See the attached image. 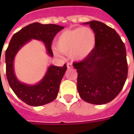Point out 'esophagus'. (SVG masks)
I'll return each mask as SVG.
<instances>
[{
  "instance_id": "1",
  "label": "esophagus",
  "mask_w": 134,
  "mask_h": 134,
  "mask_svg": "<svg viewBox=\"0 0 134 134\" xmlns=\"http://www.w3.org/2000/svg\"><path fill=\"white\" fill-rule=\"evenodd\" d=\"M67 67L68 69H70V68H72V63H70H70H67Z\"/></svg>"
}]
</instances>
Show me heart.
<instances>
[{
  "instance_id": "heart-1",
  "label": "heart",
  "mask_w": 134,
  "mask_h": 134,
  "mask_svg": "<svg viewBox=\"0 0 134 134\" xmlns=\"http://www.w3.org/2000/svg\"><path fill=\"white\" fill-rule=\"evenodd\" d=\"M96 44V34L91 29L78 27L62 32L57 38L56 48L64 54H70L73 59L82 60L93 52Z\"/></svg>"
}]
</instances>
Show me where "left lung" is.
Masks as SVG:
<instances>
[{
    "label": "left lung",
    "instance_id": "1",
    "mask_svg": "<svg viewBox=\"0 0 134 134\" xmlns=\"http://www.w3.org/2000/svg\"><path fill=\"white\" fill-rule=\"evenodd\" d=\"M96 34V44L82 61L74 62L77 90L83 100L102 105L118 96L126 80L128 64L125 44L113 29L98 21L85 23Z\"/></svg>",
    "mask_w": 134,
    "mask_h": 134
}]
</instances>
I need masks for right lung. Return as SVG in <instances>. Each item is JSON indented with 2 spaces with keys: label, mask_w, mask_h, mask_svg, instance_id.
<instances>
[{
  "label": "right lung",
  "mask_w": 134,
  "mask_h": 134,
  "mask_svg": "<svg viewBox=\"0 0 134 134\" xmlns=\"http://www.w3.org/2000/svg\"><path fill=\"white\" fill-rule=\"evenodd\" d=\"M64 27L56 24L33 23L24 27L12 36L5 51L6 77L10 87L18 98L29 105L40 106L52 102L58 94L60 82L67 70V65L49 67L44 78L34 85L22 83L16 78L13 70L15 56L24 44L31 39L44 42L48 54L53 57L51 49L54 37Z\"/></svg>",
  "instance_id": "obj_1"
}]
</instances>
